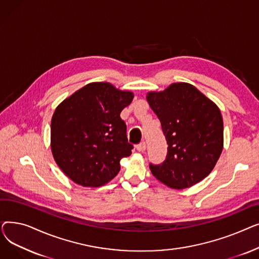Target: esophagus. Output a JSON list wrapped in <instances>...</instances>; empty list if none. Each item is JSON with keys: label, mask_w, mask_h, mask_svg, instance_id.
<instances>
[{"label": "esophagus", "mask_w": 259, "mask_h": 259, "mask_svg": "<svg viewBox=\"0 0 259 259\" xmlns=\"http://www.w3.org/2000/svg\"><path fill=\"white\" fill-rule=\"evenodd\" d=\"M137 149H138V151L144 152V151L146 150V143H145V142H142L141 144H139V145L137 146Z\"/></svg>", "instance_id": "1"}]
</instances>
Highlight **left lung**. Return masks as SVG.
<instances>
[{"instance_id":"obj_1","label":"left lung","mask_w":259,"mask_h":259,"mask_svg":"<svg viewBox=\"0 0 259 259\" xmlns=\"http://www.w3.org/2000/svg\"><path fill=\"white\" fill-rule=\"evenodd\" d=\"M146 99L160 120L168 144L165 161L150 164L152 174L176 190L192 187L207 178L224 148L220 108L188 83H173L164 91H150Z\"/></svg>"}]
</instances>
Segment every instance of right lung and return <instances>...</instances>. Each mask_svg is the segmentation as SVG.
<instances>
[{"label":"right lung","mask_w":259,"mask_h":259,"mask_svg":"<svg viewBox=\"0 0 259 259\" xmlns=\"http://www.w3.org/2000/svg\"><path fill=\"white\" fill-rule=\"evenodd\" d=\"M134 94L106 81H94L65 99L51 118L50 146L54 160L75 184L100 187L131 154L127 127L119 116Z\"/></svg>","instance_id":"add662e5"}]
</instances>
